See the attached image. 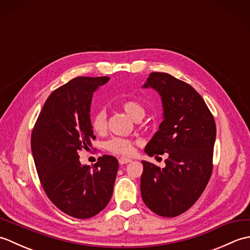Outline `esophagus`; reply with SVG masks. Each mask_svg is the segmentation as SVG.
I'll return each mask as SVG.
<instances>
[{
	"instance_id": "34e87169",
	"label": "esophagus",
	"mask_w": 250,
	"mask_h": 250,
	"mask_svg": "<svg viewBox=\"0 0 250 250\" xmlns=\"http://www.w3.org/2000/svg\"><path fill=\"white\" fill-rule=\"evenodd\" d=\"M132 160L131 159H128V158H120L119 159V164H126V163H129V162H131Z\"/></svg>"
}]
</instances>
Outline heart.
<instances>
[{"instance_id": "b5f03b06", "label": "heart", "mask_w": 250, "mask_h": 250, "mask_svg": "<svg viewBox=\"0 0 250 250\" xmlns=\"http://www.w3.org/2000/svg\"><path fill=\"white\" fill-rule=\"evenodd\" d=\"M121 107L128 114L132 119H139L143 118L145 116V108L141 103L136 102L134 100H126L125 102L121 103ZM91 128L101 133V132L105 131L106 125H107V114L104 109H99L94 111L91 116ZM105 148L108 151L115 153V155L120 156H130L134 150L133 142L126 139H122V137H113L109 141L105 143Z\"/></svg>"}]
</instances>
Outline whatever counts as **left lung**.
<instances>
[{"mask_svg":"<svg viewBox=\"0 0 250 250\" xmlns=\"http://www.w3.org/2000/svg\"><path fill=\"white\" fill-rule=\"evenodd\" d=\"M143 87L158 91L163 106V121L145 152L167 159L163 168L142 161V198L155 214L176 217L198 201L210 178L215 120L203 98L169 74L150 73Z\"/></svg>","mask_w":250,"mask_h":250,"instance_id":"1","label":"left lung"}]
</instances>
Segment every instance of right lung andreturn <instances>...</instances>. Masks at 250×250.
<instances>
[{"instance_id":"right-lung-1","label":"right lung","mask_w":250,"mask_h":250,"mask_svg":"<svg viewBox=\"0 0 250 250\" xmlns=\"http://www.w3.org/2000/svg\"><path fill=\"white\" fill-rule=\"evenodd\" d=\"M109 77H76L52 92L31 135L37 174L49 200L63 213L87 219L103 210L111 198L118 160L104 155L91 167L78 152L94 140L90 122L93 93Z\"/></svg>"}]
</instances>
